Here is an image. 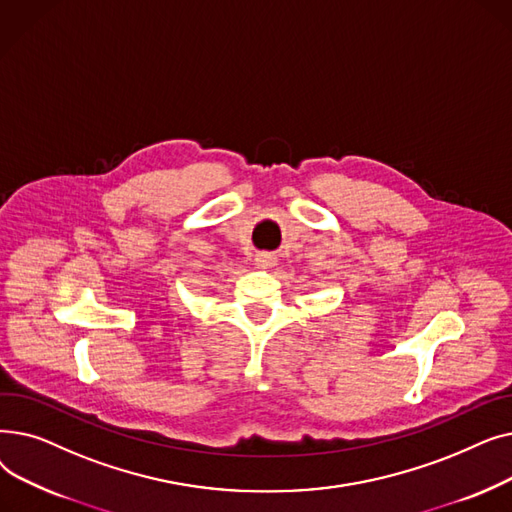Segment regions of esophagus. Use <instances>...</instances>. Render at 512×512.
Segmentation results:
<instances>
[{"mask_svg":"<svg viewBox=\"0 0 512 512\" xmlns=\"http://www.w3.org/2000/svg\"><path fill=\"white\" fill-rule=\"evenodd\" d=\"M276 263V257L272 253H257L255 255V265L257 267H272Z\"/></svg>","mask_w":512,"mask_h":512,"instance_id":"34e87169","label":"esophagus"}]
</instances>
